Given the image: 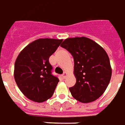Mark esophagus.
Masks as SVG:
<instances>
[{"mask_svg":"<svg viewBox=\"0 0 125 125\" xmlns=\"http://www.w3.org/2000/svg\"><path fill=\"white\" fill-rule=\"evenodd\" d=\"M66 76H67V73L65 72H63V73L62 74V77L63 79H65V77H66Z\"/></svg>","mask_w":125,"mask_h":125,"instance_id":"34e87169","label":"esophagus"}]
</instances>
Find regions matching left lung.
Listing matches in <instances>:
<instances>
[{
	"label": "left lung",
	"instance_id": "left-lung-1",
	"mask_svg": "<svg viewBox=\"0 0 125 125\" xmlns=\"http://www.w3.org/2000/svg\"><path fill=\"white\" fill-rule=\"evenodd\" d=\"M74 60L76 83L70 91L81 103L95 101L102 95L109 85L112 70L105 50L85 37L67 38L61 44Z\"/></svg>",
	"mask_w": 125,
	"mask_h": 125
}]
</instances>
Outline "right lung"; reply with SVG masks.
<instances>
[{"mask_svg": "<svg viewBox=\"0 0 125 125\" xmlns=\"http://www.w3.org/2000/svg\"><path fill=\"white\" fill-rule=\"evenodd\" d=\"M62 41L36 40L26 46L16 58L14 79L22 93L30 100L42 103L53 95L60 80L52 75L49 58Z\"/></svg>", "mask_w": 125, "mask_h": 125, "instance_id": "add662e5", "label": "right lung"}]
</instances>
